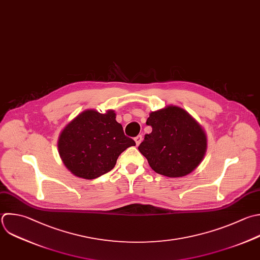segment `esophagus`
I'll use <instances>...</instances> for the list:
<instances>
[{"mask_svg":"<svg viewBox=\"0 0 260 260\" xmlns=\"http://www.w3.org/2000/svg\"><path fill=\"white\" fill-rule=\"evenodd\" d=\"M134 140H135V142H136V145H139V144L141 143V141H142V136H141V135H138V136H136V137L134 138Z\"/></svg>","mask_w":260,"mask_h":260,"instance_id":"esophagus-1","label":"esophagus"}]
</instances>
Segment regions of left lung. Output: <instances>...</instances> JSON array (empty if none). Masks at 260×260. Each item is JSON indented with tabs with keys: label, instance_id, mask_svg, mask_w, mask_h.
Wrapping results in <instances>:
<instances>
[{
	"label": "left lung",
	"instance_id": "1",
	"mask_svg": "<svg viewBox=\"0 0 260 260\" xmlns=\"http://www.w3.org/2000/svg\"><path fill=\"white\" fill-rule=\"evenodd\" d=\"M145 134L138 146L150 168L170 178L190 174L201 162L206 150V136L200 125L183 109L169 106L152 112Z\"/></svg>",
	"mask_w": 260,
	"mask_h": 260
}]
</instances>
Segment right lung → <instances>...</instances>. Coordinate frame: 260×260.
Here are the masks:
<instances>
[{
  "instance_id": "add662e5",
  "label": "right lung",
  "mask_w": 260,
  "mask_h": 260,
  "mask_svg": "<svg viewBox=\"0 0 260 260\" xmlns=\"http://www.w3.org/2000/svg\"><path fill=\"white\" fill-rule=\"evenodd\" d=\"M136 143L124 134L114 111L87 110L70 122L59 138V152L75 176L95 179L110 172L119 155Z\"/></svg>"
}]
</instances>
